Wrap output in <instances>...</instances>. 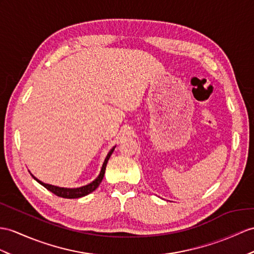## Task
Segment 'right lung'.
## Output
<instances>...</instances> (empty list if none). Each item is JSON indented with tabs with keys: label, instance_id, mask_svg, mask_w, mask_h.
I'll list each match as a JSON object with an SVG mask.
<instances>
[{
	"label": "right lung",
	"instance_id": "add662e5",
	"mask_svg": "<svg viewBox=\"0 0 254 254\" xmlns=\"http://www.w3.org/2000/svg\"><path fill=\"white\" fill-rule=\"evenodd\" d=\"M114 151V147L111 150L108 154V156L106 157V160H104V163L102 165V168H101V171H100V175L98 176V178L96 179L95 181H92L91 183H89L88 185H85V187H82V188H77V189H64V188H58V187H54V185H51V184H46V183H43L42 181L38 180L35 177H33L36 181H38L40 184H42L43 187H44L45 189H47L48 190H51L52 193H54L55 195H57L59 197H63V198H79V197H83V196H86L90 194L91 191H94L98 187L99 184L101 183L102 179L104 177V172H106V167H107V164H108V160L110 158V156L112 155V153Z\"/></svg>",
	"mask_w": 254,
	"mask_h": 254
}]
</instances>
